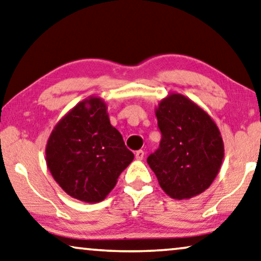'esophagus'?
I'll return each instance as SVG.
<instances>
[{"label":"esophagus","instance_id":"obj_1","mask_svg":"<svg viewBox=\"0 0 261 261\" xmlns=\"http://www.w3.org/2000/svg\"><path fill=\"white\" fill-rule=\"evenodd\" d=\"M135 157L137 161H142V159L144 158V151L143 150H138L137 152L135 153Z\"/></svg>","mask_w":261,"mask_h":261}]
</instances>
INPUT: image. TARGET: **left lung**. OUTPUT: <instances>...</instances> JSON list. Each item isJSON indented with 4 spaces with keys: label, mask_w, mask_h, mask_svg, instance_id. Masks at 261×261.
Segmentation results:
<instances>
[{
    "label": "left lung",
    "mask_w": 261,
    "mask_h": 261,
    "mask_svg": "<svg viewBox=\"0 0 261 261\" xmlns=\"http://www.w3.org/2000/svg\"><path fill=\"white\" fill-rule=\"evenodd\" d=\"M162 132L147 164L168 196L190 199L210 188L224 159V142L215 120L184 95L169 93L154 109Z\"/></svg>",
    "instance_id": "1"
}]
</instances>
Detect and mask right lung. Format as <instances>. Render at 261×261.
Wrapping results in <instances>:
<instances>
[{"mask_svg": "<svg viewBox=\"0 0 261 261\" xmlns=\"http://www.w3.org/2000/svg\"><path fill=\"white\" fill-rule=\"evenodd\" d=\"M132 161L134 153L110 124L107 103L98 96L69 110L45 145L46 166L55 181L70 197L90 204L106 199Z\"/></svg>", "mask_w": 261, "mask_h": 261, "instance_id": "1", "label": "right lung"}]
</instances>
